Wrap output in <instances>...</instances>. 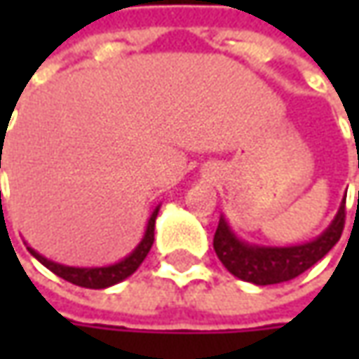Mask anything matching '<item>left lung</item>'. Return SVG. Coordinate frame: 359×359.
Here are the masks:
<instances>
[{"mask_svg":"<svg viewBox=\"0 0 359 359\" xmlns=\"http://www.w3.org/2000/svg\"><path fill=\"white\" fill-rule=\"evenodd\" d=\"M359 196V194H358ZM359 203V198H358ZM346 222V196L332 224L316 240L297 245H255L240 240L222 215L214 236V250L229 273L255 285L290 282L318 264L341 238Z\"/></svg>","mask_w":359,"mask_h":359,"instance_id":"1","label":"left lung"}]
</instances>
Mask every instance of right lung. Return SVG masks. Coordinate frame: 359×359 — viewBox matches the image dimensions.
Segmentation results:
<instances>
[{
    "instance_id": "1",
    "label": "right lung",
    "mask_w": 359,
    "mask_h": 359,
    "mask_svg": "<svg viewBox=\"0 0 359 359\" xmlns=\"http://www.w3.org/2000/svg\"><path fill=\"white\" fill-rule=\"evenodd\" d=\"M0 168H1V156H0ZM159 205L151 212L147 226H145L144 238L142 241L133 248V252L128 254L123 259H119L111 266H102V268H76V266H63L57 262H51L48 257H43L41 254H37L34 248L27 245L29 254L34 255L39 264H43L49 271H53L55 276L63 278L65 282L76 283L81 287H90V290H104L109 285L123 282L126 278H130L135 269L142 266V262L145 259V255L149 254L151 245H154V229H156V217H158Z\"/></svg>"
}]
</instances>
